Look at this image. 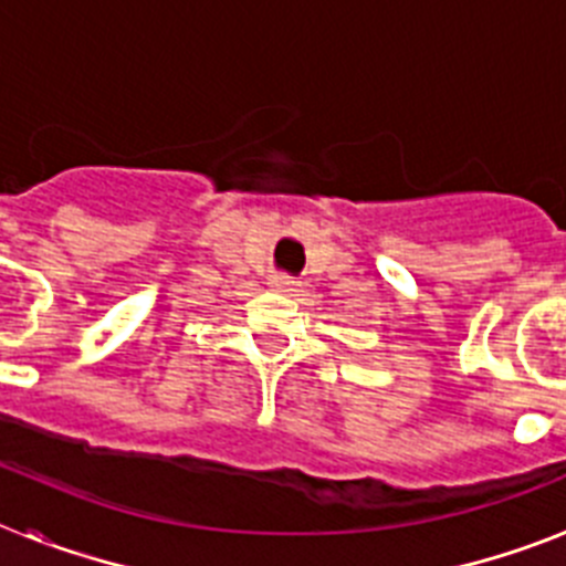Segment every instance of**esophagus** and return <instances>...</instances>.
I'll return each instance as SVG.
<instances>
[{"label":"esophagus","instance_id":"34e87169","mask_svg":"<svg viewBox=\"0 0 566 566\" xmlns=\"http://www.w3.org/2000/svg\"><path fill=\"white\" fill-rule=\"evenodd\" d=\"M269 286L274 289V292H294V286H297V280L294 277H289V274H272V277H269Z\"/></svg>","mask_w":566,"mask_h":566}]
</instances>
